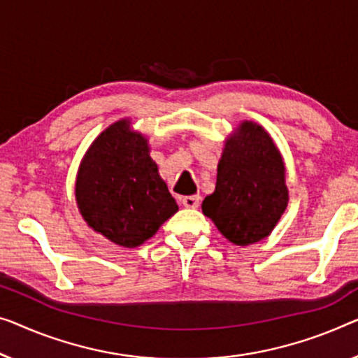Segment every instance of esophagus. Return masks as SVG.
Instances as JSON below:
<instances>
[{
  "label": "esophagus",
  "instance_id": "obj_1",
  "mask_svg": "<svg viewBox=\"0 0 358 358\" xmlns=\"http://www.w3.org/2000/svg\"><path fill=\"white\" fill-rule=\"evenodd\" d=\"M199 196H185L183 199H181V204H183L186 209H196V207H199Z\"/></svg>",
  "mask_w": 358,
  "mask_h": 358
}]
</instances>
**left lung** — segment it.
<instances>
[{
	"label": "left lung",
	"mask_w": 358,
	"mask_h": 358,
	"mask_svg": "<svg viewBox=\"0 0 358 358\" xmlns=\"http://www.w3.org/2000/svg\"><path fill=\"white\" fill-rule=\"evenodd\" d=\"M287 206L285 164L262 127L244 122L225 143L215 191L202 201L228 241L249 246L268 236Z\"/></svg>",
	"instance_id": "obj_1"
}]
</instances>
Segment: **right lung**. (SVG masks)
<instances>
[{
    "label": "right lung",
    "instance_id": "obj_1",
    "mask_svg": "<svg viewBox=\"0 0 358 358\" xmlns=\"http://www.w3.org/2000/svg\"><path fill=\"white\" fill-rule=\"evenodd\" d=\"M76 196L90 227L124 248L140 246L178 210L146 138L127 120L96 138L80 165Z\"/></svg>",
    "mask_w": 358,
    "mask_h": 358
}]
</instances>
